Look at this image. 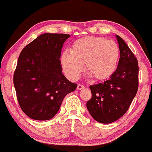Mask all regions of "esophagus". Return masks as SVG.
Instances as JSON below:
<instances>
[{
    "label": "esophagus",
    "mask_w": 152,
    "mask_h": 152,
    "mask_svg": "<svg viewBox=\"0 0 152 152\" xmlns=\"http://www.w3.org/2000/svg\"><path fill=\"white\" fill-rule=\"evenodd\" d=\"M83 88H84V86L83 85H81V84H78L77 86V90H81Z\"/></svg>",
    "instance_id": "1"
}]
</instances>
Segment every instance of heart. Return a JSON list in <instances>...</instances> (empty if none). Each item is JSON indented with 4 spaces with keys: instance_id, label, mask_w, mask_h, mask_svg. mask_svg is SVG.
Masks as SVG:
<instances>
[{
    "instance_id": "b5f03b06",
    "label": "heart",
    "mask_w": 152,
    "mask_h": 152,
    "mask_svg": "<svg viewBox=\"0 0 152 152\" xmlns=\"http://www.w3.org/2000/svg\"><path fill=\"white\" fill-rule=\"evenodd\" d=\"M120 49L115 42L100 37H85L73 43L71 52L61 56L62 68L67 77L76 81L83 70L89 77L104 81L110 77L118 66Z\"/></svg>"
}]
</instances>
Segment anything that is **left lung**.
<instances>
[{
    "mask_svg": "<svg viewBox=\"0 0 152 152\" xmlns=\"http://www.w3.org/2000/svg\"><path fill=\"white\" fill-rule=\"evenodd\" d=\"M120 49L118 68L110 79L91 86L92 97L86 103L95 120L109 124L127 112L138 90V61L120 36L115 35Z\"/></svg>",
    "mask_w": 152,
    "mask_h": 152,
    "instance_id": "1",
    "label": "left lung"
}]
</instances>
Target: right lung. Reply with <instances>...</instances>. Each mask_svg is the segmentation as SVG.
Wrapping results in <instances>:
<instances>
[{
  "instance_id": "obj_1",
  "label": "right lung",
  "mask_w": 152,
  "mask_h": 152,
  "mask_svg": "<svg viewBox=\"0 0 152 152\" xmlns=\"http://www.w3.org/2000/svg\"><path fill=\"white\" fill-rule=\"evenodd\" d=\"M69 37L42 34L20 54L14 73V86L22 110L33 120L52 119L64 97L77 87L62 74L60 61L64 43Z\"/></svg>"
}]
</instances>
